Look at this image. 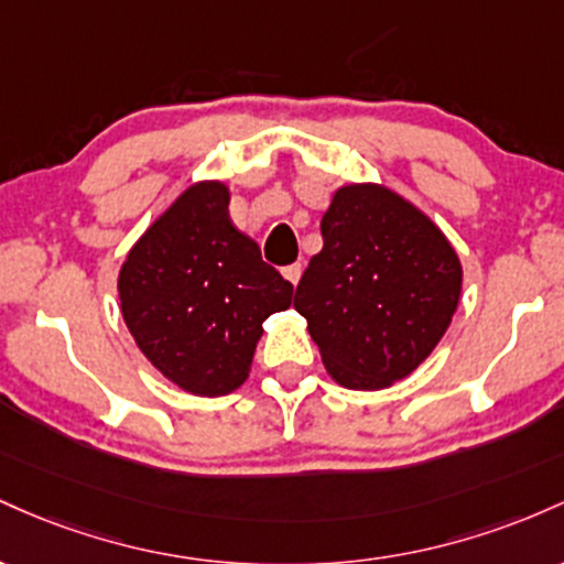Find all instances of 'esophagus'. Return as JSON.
I'll list each match as a JSON object with an SVG mask.
<instances>
[{"label": "esophagus", "instance_id": "obj_1", "mask_svg": "<svg viewBox=\"0 0 564 564\" xmlns=\"http://www.w3.org/2000/svg\"><path fill=\"white\" fill-rule=\"evenodd\" d=\"M301 271H303L301 263H290V265H284V269H282V276H284V280H288L290 284H299Z\"/></svg>", "mask_w": 564, "mask_h": 564}]
</instances>
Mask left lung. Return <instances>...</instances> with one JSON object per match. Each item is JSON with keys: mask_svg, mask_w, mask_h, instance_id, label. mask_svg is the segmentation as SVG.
Returning a JSON list of instances; mask_svg holds the SVG:
<instances>
[{"mask_svg": "<svg viewBox=\"0 0 564 564\" xmlns=\"http://www.w3.org/2000/svg\"><path fill=\"white\" fill-rule=\"evenodd\" d=\"M295 312L306 316L333 381L376 391L402 381L442 335L460 299L458 256L429 215L378 183H349L322 215Z\"/></svg>", "mask_w": 564, "mask_h": 564, "instance_id": "left-lung-1", "label": "left lung"}]
</instances>
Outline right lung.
I'll return each instance as SVG.
<instances>
[{
  "instance_id": "1",
  "label": "right lung",
  "mask_w": 564,
  "mask_h": 564,
  "mask_svg": "<svg viewBox=\"0 0 564 564\" xmlns=\"http://www.w3.org/2000/svg\"><path fill=\"white\" fill-rule=\"evenodd\" d=\"M229 186H188L132 245L119 269L124 325L167 381L224 397L250 376L265 316L293 303V284L231 224Z\"/></svg>"
}]
</instances>
